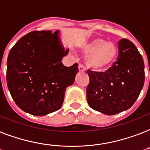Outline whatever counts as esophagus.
<instances>
[{
    "instance_id": "34e87169",
    "label": "esophagus",
    "mask_w": 150,
    "mask_h": 150,
    "mask_svg": "<svg viewBox=\"0 0 150 150\" xmlns=\"http://www.w3.org/2000/svg\"><path fill=\"white\" fill-rule=\"evenodd\" d=\"M79 72H84L85 71V67L83 64L79 65Z\"/></svg>"
}]
</instances>
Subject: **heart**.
<instances>
[{"mask_svg": "<svg viewBox=\"0 0 150 150\" xmlns=\"http://www.w3.org/2000/svg\"><path fill=\"white\" fill-rule=\"evenodd\" d=\"M81 52L86 55V65L93 71H102L116 60L118 49L112 42H105L101 38H95L84 42Z\"/></svg>", "mask_w": 150, "mask_h": 150, "instance_id": "obj_1", "label": "heart"}]
</instances>
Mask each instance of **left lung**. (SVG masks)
Listing matches in <instances>:
<instances>
[{
  "mask_svg": "<svg viewBox=\"0 0 150 150\" xmlns=\"http://www.w3.org/2000/svg\"><path fill=\"white\" fill-rule=\"evenodd\" d=\"M117 61L105 72L88 70L86 88L91 108L105 115L127 110L139 98L145 81L144 61L134 45L123 38L118 43Z\"/></svg>",
  "mask_w": 150,
  "mask_h": 150,
  "instance_id": "1",
  "label": "left lung"
}]
</instances>
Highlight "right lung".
<instances>
[{"label": "right lung", "mask_w": 150, "mask_h": 150, "mask_svg": "<svg viewBox=\"0 0 150 150\" xmlns=\"http://www.w3.org/2000/svg\"><path fill=\"white\" fill-rule=\"evenodd\" d=\"M60 31H32L22 37L9 52L6 79L11 97L23 111L42 116L62 106L65 90L79 72L78 64L65 67Z\"/></svg>", "instance_id": "obj_1"}]
</instances>
